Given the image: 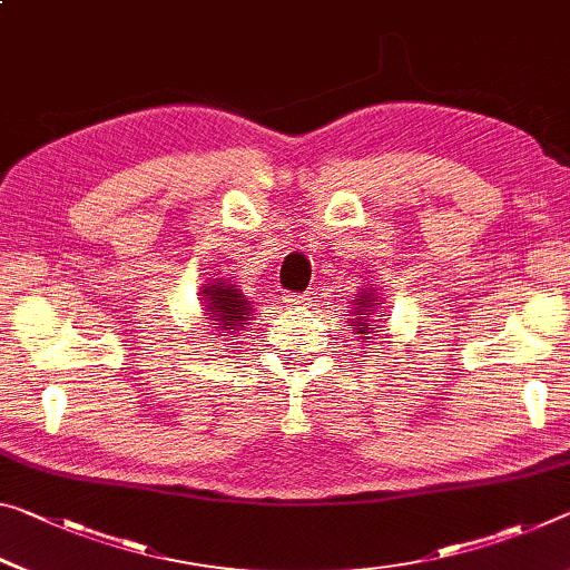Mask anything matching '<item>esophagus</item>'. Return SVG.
Masks as SVG:
<instances>
[{"mask_svg": "<svg viewBox=\"0 0 570 570\" xmlns=\"http://www.w3.org/2000/svg\"><path fill=\"white\" fill-rule=\"evenodd\" d=\"M284 302H286V306H302L306 302V296H302V294H284Z\"/></svg>", "mask_w": 570, "mask_h": 570, "instance_id": "obj_1", "label": "esophagus"}]
</instances>
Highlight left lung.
<instances>
[{"instance_id": "obj_1", "label": "left lung", "mask_w": 570, "mask_h": 570, "mask_svg": "<svg viewBox=\"0 0 570 570\" xmlns=\"http://www.w3.org/2000/svg\"><path fill=\"white\" fill-rule=\"evenodd\" d=\"M377 288H365V292H360V296L352 299V320H350V327L352 334H360V340H373L367 337V334L373 332H383L381 330V320H377V304H381V296L375 294ZM377 337V334H375Z\"/></svg>"}]
</instances>
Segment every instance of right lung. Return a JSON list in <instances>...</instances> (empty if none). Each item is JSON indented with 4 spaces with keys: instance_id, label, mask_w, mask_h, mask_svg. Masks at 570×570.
Returning <instances> with one entry per match:
<instances>
[{
    "instance_id": "right-lung-1",
    "label": "right lung",
    "mask_w": 570,
    "mask_h": 570,
    "mask_svg": "<svg viewBox=\"0 0 570 570\" xmlns=\"http://www.w3.org/2000/svg\"><path fill=\"white\" fill-rule=\"evenodd\" d=\"M203 306H205V320H210V324H218L215 330L220 332H236L243 330L246 324L253 320L250 314V302L243 296L236 286L228 284V278H215L210 286H205L203 292ZM225 337V334H223Z\"/></svg>"
}]
</instances>
